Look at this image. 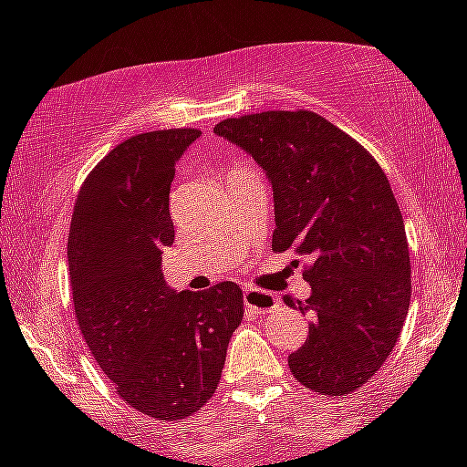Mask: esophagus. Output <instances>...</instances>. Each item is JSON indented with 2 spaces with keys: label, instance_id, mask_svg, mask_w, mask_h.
I'll return each mask as SVG.
<instances>
[{
  "label": "esophagus",
  "instance_id": "esophagus-1",
  "mask_svg": "<svg viewBox=\"0 0 467 467\" xmlns=\"http://www.w3.org/2000/svg\"><path fill=\"white\" fill-rule=\"evenodd\" d=\"M244 305L251 309H255V312H273V309L277 307V298L273 294H268V291H260V289H244Z\"/></svg>",
  "mask_w": 467,
  "mask_h": 467
}]
</instances>
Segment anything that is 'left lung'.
Returning <instances> with one entry per match:
<instances>
[{
    "mask_svg": "<svg viewBox=\"0 0 467 467\" xmlns=\"http://www.w3.org/2000/svg\"><path fill=\"white\" fill-rule=\"evenodd\" d=\"M214 133L253 155L273 187V251L307 257V341L294 378L323 395L357 390L389 359L411 298L402 212L373 155L317 112L233 117Z\"/></svg>",
    "mask_w": 467,
    "mask_h": 467,
    "instance_id": "8db88e82",
    "label": "left lung"
}]
</instances>
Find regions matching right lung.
Returning <instances> with one entry per match:
<instances>
[{
    "label": "right lung",
    "mask_w": 467,
    "mask_h": 467,
    "mask_svg": "<svg viewBox=\"0 0 467 467\" xmlns=\"http://www.w3.org/2000/svg\"><path fill=\"white\" fill-rule=\"evenodd\" d=\"M194 129L135 135L88 173L69 225L67 260L77 321L117 395L158 420L192 416L221 379L228 343L244 318L234 282L173 291L162 251L176 162Z\"/></svg>",
    "instance_id": "right-lung-1"
}]
</instances>
